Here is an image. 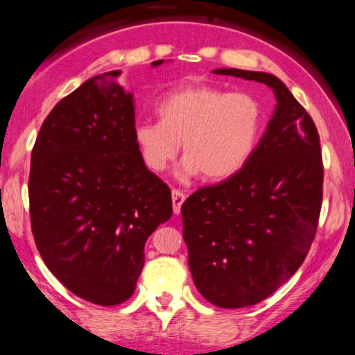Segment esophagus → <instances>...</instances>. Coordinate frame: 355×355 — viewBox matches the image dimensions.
<instances>
[{
    "label": "esophagus",
    "mask_w": 355,
    "mask_h": 355,
    "mask_svg": "<svg viewBox=\"0 0 355 355\" xmlns=\"http://www.w3.org/2000/svg\"><path fill=\"white\" fill-rule=\"evenodd\" d=\"M183 202H185V193H183L182 190L173 189L172 190V203H173V211H175V214H180Z\"/></svg>",
    "instance_id": "1"
}]
</instances>
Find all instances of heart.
<instances>
[{
	"instance_id": "heart-1",
	"label": "heart",
	"mask_w": 355,
	"mask_h": 355,
	"mask_svg": "<svg viewBox=\"0 0 355 355\" xmlns=\"http://www.w3.org/2000/svg\"><path fill=\"white\" fill-rule=\"evenodd\" d=\"M158 121H138L133 130L145 165L164 172L180 150L183 177L203 173L218 180L239 172L254 152L262 130L259 100L243 92L191 85L164 96Z\"/></svg>"
}]
</instances>
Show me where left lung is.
I'll use <instances>...</instances> for the list:
<instances>
[{
    "label": "left lung",
    "mask_w": 355,
    "mask_h": 355,
    "mask_svg": "<svg viewBox=\"0 0 355 355\" xmlns=\"http://www.w3.org/2000/svg\"><path fill=\"white\" fill-rule=\"evenodd\" d=\"M214 73L259 81L277 98L245 165L182 205L195 287L217 307L240 309L262 302L302 266L319 223L324 165L315 123L277 76Z\"/></svg>",
    "instance_id": "left-lung-1"
}]
</instances>
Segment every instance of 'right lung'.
<instances>
[{
    "mask_svg": "<svg viewBox=\"0 0 355 355\" xmlns=\"http://www.w3.org/2000/svg\"><path fill=\"white\" fill-rule=\"evenodd\" d=\"M118 75L93 76L51 110L28 180L43 262L68 291L96 305L133 295L146 239L172 217V191L145 166L133 135V95Z\"/></svg>",
    "mask_w": 355,
    "mask_h": 355,
    "instance_id": "add662e5",
    "label": "right lung"
}]
</instances>
